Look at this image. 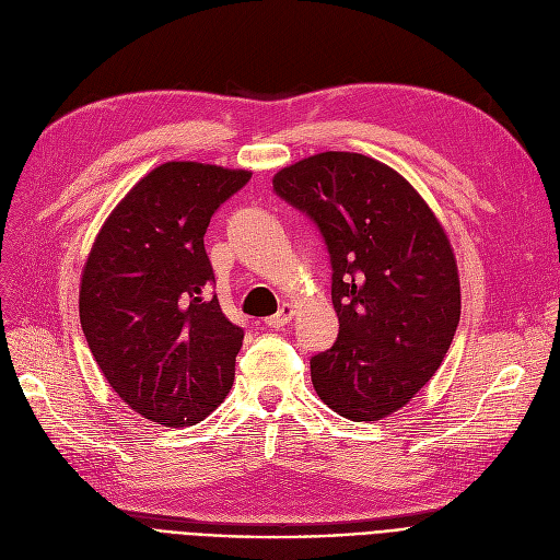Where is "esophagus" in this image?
Wrapping results in <instances>:
<instances>
[{"instance_id": "1", "label": "esophagus", "mask_w": 560, "mask_h": 560, "mask_svg": "<svg viewBox=\"0 0 560 560\" xmlns=\"http://www.w3.org/2000/svg\"><path fill=\"white\" fill-rule=\"evenodd\" d=\"M293 315H295L293 304H283L279 313L270 315V318L265 320V325H267V327H272V329H281V327H285L290 320H293Z\"/></svg>"}]
</instances>
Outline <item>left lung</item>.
<instances>
[{"label":"left lung","mask_w":560,"mask_h":560,"mask_svg":"<svg viewBox=\"0 0 560 560\" xmlns=\"http://www.w3.org/2000/svg\"><path fill=\"white\" fill-rule=\"evenodd\" d=\"M275 191L320 229L331 260L336 343L311 359L320 400L380 421L442 366L459 323L451 240L421 194L369 155L327 151L283 166Z\"/></svg>","instance_id":"obj_1"}]
</instances>
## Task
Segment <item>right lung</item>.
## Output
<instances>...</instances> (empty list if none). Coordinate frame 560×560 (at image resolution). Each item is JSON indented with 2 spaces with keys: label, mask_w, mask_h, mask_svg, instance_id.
I'll return each instance as SVG.
<instances>
[{
  "label": "right lung",
  "mask_w": 560,
  "mask_h": 560,
  "mask_svg": "<svg viewBox=\"0 0 560 560\" xmlns=\"http://www.w3.org/2000/svg\"><path fill=\"white\" fill-rule=\"evenodd\" d=\"M252 178L245 168L164 162L105 220L82 270L80 323L109 386L143 419L203 421L235 375L242 331L210 295V217Z\"/></svg>",
  "instance_id": "obj_1"
}]
</instances>
